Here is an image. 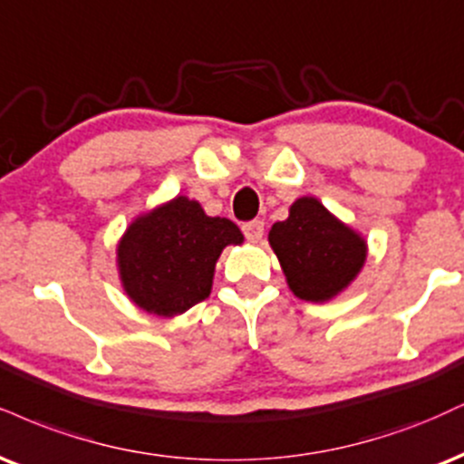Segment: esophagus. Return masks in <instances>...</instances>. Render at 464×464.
Returning <instances> with one entry per match:
<instances>
[{"label": "esophagus", "instance_id": "obj_1", "mask_svg": "<svg viewBox=\"0 0 464 464\" xmlns=\"http://www.w3.org/2000/svg\"><path fill=\"white\" fill-rule=\"evenodd\" d=\"M244 236H246L248 242H261V237H264V220H250L246 225L242 227Z\"/></svg>", "mask_w": 464, "mask_h": 464}]
</instances>
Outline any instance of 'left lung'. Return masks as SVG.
<instances>
[{
    "label": "left lung",
    "mask_w": 464,
    "mask_h": 464,
    "mask_svg": "<svg viewBox=\"0 0 464 464\" xmlns=\"http://www.w3.org/2000/svg\"><path fill=\"white\" fill-rule=\"evenodd\" d=\"M267 239L289 289L306 303H326L342 294L367 256L365 239L314 197L295 200L287 220L275 222Z\"/></svg>",
    "instance_id": "8db88e82"
}]
</instances>
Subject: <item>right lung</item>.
<instances>
[{
    "label": "right lung",
    "mask_w": 464,
    "mask_h": 464,
    "mask_svg": "<svg viewBox=\"0 0 464 464\" xmlns=\"http://www.w3.org/2000/svg\"><path fill=\"white\" fill-rule=\"evenodd\" d=\"M244 236L228 218H211L197 200L177 197L138 216L121 237L119 275L147 314L172 317L211 294L216 261Z\"/></svg>",
    "instance_id": "1"
}]
</instances>
